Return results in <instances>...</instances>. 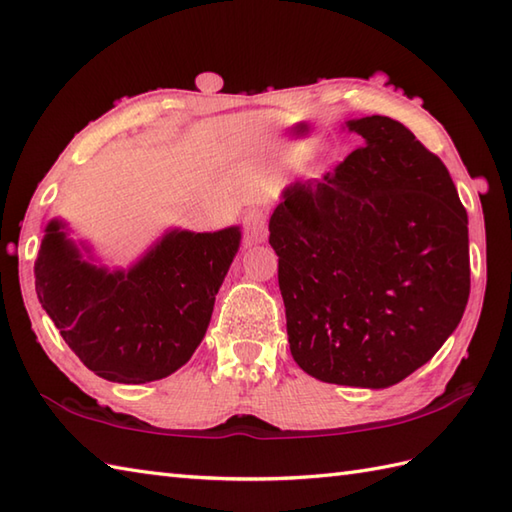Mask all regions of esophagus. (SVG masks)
Here are the masks:
<instances>
[{"label":"esophagus","mask_w":512,"mask_h":512,"mask_svg":"<svg viewBox=\"0 0 512 512\" xmlns=\"http://www.w3.org/2000/svg\"><path fill=\"white\" fill-rule=\"evenodd\" d=\"M268 237V217L262 209H250L244 215V239L246 244H259Z\"/></svg>","instance_id":"esophagus-1"}]
</instances>
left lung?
<instances>
[{"label": "left lung", "instance_id": "obj_1", "mask_svg": "<svg viewBox=\"0 0 512 512\" xmlns=\"http://www.w3.org/2000/svg\"><path fill=\"white\" fill-rule=\"evenodd\" d=\"M270 215L292 358L323 383L385 389L449 339L471 292L469 217L444 162L389 116Z\"/></svg>", "mask_w": 512, "mask_h": 512}]
</instances>
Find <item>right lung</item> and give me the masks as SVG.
Instances as JSON below:
<instances>
[{
	"label": "right lung",
	"mask_w": 512,
	"mask_h": 512,
	"mask_svg": "<svg viewBox=\"0 0 512 512\" xmlns=\"http://www.w3.org/2000/svg\"><path fill=\"white\" fill-rule=\"evenodd\" d=\"M242 231L171 228L134 266H96L88 244L50 220L35 262L41 308L96 376L140 385L176 372L209 328Z\"/></svg>",
	"instance_id": "right-lung-1"
}]
</instances>
